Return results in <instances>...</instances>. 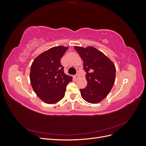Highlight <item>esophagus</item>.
<instances>
[{"instance_id":"esophagus-1","label":"esophagus","mask_w":146,"mask_h":146,"mask_svg":"<svg viewBox=\"0 0 146 146\" xmlns=\"http://www.w3.org/2000/svg\"><path fill=\"white\" fill-rule=\"evenodd\" d=\"M78 77H79V75H78V74H77L76 76H75L74 77V79H77V78H78Z\"/></svg>"}]
</instances>
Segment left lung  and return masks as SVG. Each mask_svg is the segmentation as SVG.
Instances as JSON below:
<instances>
[{
	"mask_svg": "<svg viewBox=\"0 0 146 146\" xmlns=\"http://www.w3.org/2000/svg\"><path fill=\"white\" fill-rule=\"evenodd\" d=\"M74 48L83 61L87 86L80 90L82 98L90 104H98L108 96L116 78V67L103 52L92 46Z\"/></svg>",
	"mask_w": 146,
	"mask_h": 146,
	"instance_id": "left-lung-1",
	"label": "left lung"
}]
</instances>
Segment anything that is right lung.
<instances>
[{
    "label": "right lung",
    "instance_id": "obj_1",
    "mask_svg": "<svg viewBox=\"0 0 146 146\" xmlns=\"http://www.w3.org/2000/svg\"><path fill=\"white\" fill-rule=\"evenodd\" d=\"M68 47L56 46L42 52L31 66L30 80L33 91L44 102L54 104L62 99L66 86L72 80L64 74L60 60Z\"/></svg>",
    "mask_w": 146,
    "mask_h": 146
}]
</instances>
